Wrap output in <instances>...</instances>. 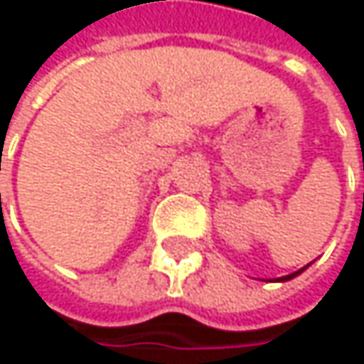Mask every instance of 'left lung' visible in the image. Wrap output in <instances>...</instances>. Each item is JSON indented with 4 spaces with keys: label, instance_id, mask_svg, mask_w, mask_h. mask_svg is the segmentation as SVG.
<instances>
[{
    "label": "left lung",
    "instance_id": "8db88e82",
    "mask_svg": "<svg viewBox=\"0 0 364 364\" xmlns=\"http://www.w3.org/2000/svg\"><path fill=\"white\" fill-rule=\"evenodd\" d=\"M306 267H308V265H306ZM306 267H301V269H297V272H293V274H289V276H282V278H278V282H284V280H291V278H295V276H297V274H301Z\"/></svg>",
    "mask_w": 364,
    "mask_h": 364
}]
</instances>
